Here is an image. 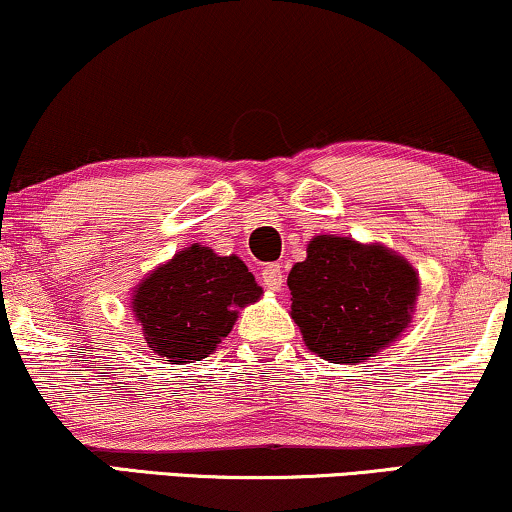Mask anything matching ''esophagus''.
<instances>
[{
  "mask_svg": "<svg viewBox=\"0 0 512 512\" xmlns=\"http://www.w3.org/2000/svg\"><path fill=\"white\" fill-rule=\"evenodd\" d=\"M262 283H264V288H269V290H281V286H283L281 264H267V267L262 269Z\"/></svg>",
  "mask_w": 512,
  "mask_h": 512,
  "instance_id": "1",
  "label": "esophagus"
}]
</instances>
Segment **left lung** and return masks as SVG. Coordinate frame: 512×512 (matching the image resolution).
Returning a JSON list of instances; mask_svg holds the SVG:
<instances>
[{"label": "left lung", "instance_id": "1", "mask_svg": "<svg viewBox=\"0 0 512 512\" xmlns=\"http://www.w3.org/2000/svg\"><path fill=\"white\" fill-rule=\"evenodd\" d=\"M290 316L312 352L359 364L409 326L418 295L413 267L383 245L316 236L288 274Z\"/></svg>", "mask_w": 512, "mask_h": 512}]
</instances>
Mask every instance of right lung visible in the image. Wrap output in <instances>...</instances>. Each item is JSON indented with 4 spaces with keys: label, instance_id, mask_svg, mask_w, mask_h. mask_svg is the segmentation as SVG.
Instances as JSON below:
<instances>
[{
    "label": "right lung",
    "instance_id": "right-lung-1",
    "mask_svg": "<svg viewBox=\"0 0 512 512\" xmlns=\"http://www.w3.org/2000/svg\"><path fill=\"white\" fill-rule=\"evenodd\" d=\"M262 288L236 255L193 243L144 278L134 314L148 347L174 364H191L215 352L231 333L238 309L260 300Z\"/></svg>",
    "mask_w": 512,
    "mask_h": 512
}]
</instances>
